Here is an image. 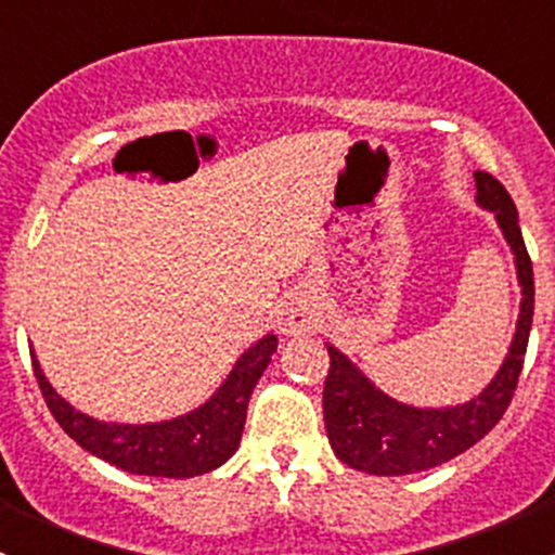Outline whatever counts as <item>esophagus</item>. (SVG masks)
Returning a JSON list of instances; mask_svg holds the SVG:
<instances>
[{
    "instance_id": "34e87169",
    "label": "esophagus",
    "mask_w": 555,
    "mask_h": 555,
    "mask_svg": "<svg viewBox=\"0 0 555 555\" xmlns=\"http://www.w3.org/2000/svg\"><path fill=\"white\" fill-rule=\"evenodd\" d=\"M276 327L282 335H304L306 330L313 327V311L304 298L284 300L279 309Z\"/></svg>"
}]
</instances>
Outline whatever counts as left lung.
<instances>
[{"label":"left lung","mask_w":555,"mask_h":555,"mask_svg":"<svg viewBox=\"0 0 555 555\" xmlns=\"http://www.w3.org/2000/svg\"><path fill=\"white\" fill-rule=\"evenodd\" d=\"M475 204L491 211L513 251L520 287V306L507 354L483 391L459 405L422 408L395 400L378 389L338 346H327L330 373L324 382V429L330 449L351 469L367 475H411L438 467L473 449L507 411L524 367L534 317V273L518 228L511 193L491 173L475 171Z\"/></svg>","instance_id":"1"}]
</instances>
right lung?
<instances>
[{"instance_id":"right-lung-1","label":"right lung","mask_w":555,"mask_h":555,"mask_svg":"<svg viewBox=\"0 0 555 555\" xmlns=\"http://www.w3.org/2000/svg\"><path fill=\"white\" fill-rule=\"evenodd\" d=\"M276 346L279 340L273 333L257 338L233 362L225 382L217 386L209 400L182 416L153 424L99 422L77 411L53 389V384L44 378L35 349H31V365L50 413L80 449L131 475L195 478L222 467L236 453L251 389L260 382Z\"/></svg>"}]
</instances>
